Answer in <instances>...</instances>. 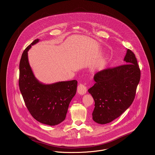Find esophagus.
Instances as JSON below:
<instances>
[{
  "instance_id": "1",
  "label": "esophagus",
  "mask_w": 155,
  "mask_h": 155,
  "mask_svg": "<svg viewBox=\"0 0 155 155\" xmlns=\"http://www.w3.org/2000/svg\"><path fill=\"white\" fill-rule=\"evenodd\" d=\"M78 92L81 95H84L87 92V87L82 84H80L78 87Z\"/></svg>"
}]
</instances>
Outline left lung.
Listing matches in <instances>:
<instances>
[{"instance_id":"1","label":"left lung","mask_w":155,"mask_h":155,"mask_svg":"<svg viewBox=\"0 0 155 155\" xmlns=\"http://www.w3.org/2000/svg\"><path fill=\"white\" fill-rule=\"evenodd\" d=\"M124 60V65L97 72L94 77L95 84L88 89L95 101L92 119L99 124L110 123L119 117L134 100L140 70L130 49H127Z\"/></svg>"}]
</instances>
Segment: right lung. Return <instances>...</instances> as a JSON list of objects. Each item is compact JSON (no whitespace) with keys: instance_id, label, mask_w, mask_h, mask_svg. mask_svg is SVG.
I'll return each instance as SVG.
<instances>
[{"instance_id":"1","label":"right lung","mask_w":155,"mask_h":155,"mask_svg":"<svg viewBox=\"0 0 155 155\" xmlns=\"http://www.w3.org/2000/svg\"><path fill=\"white\" fill-rule=\"evenodd\" d=\"M39 41V39L35 40L22 53L19 87L31 116L42 124L54 126L64 120L69 104L76 93L78 82L73 80L46 85L35 78L28 63L27 52Z\"/></svg>"}]
</instances>
